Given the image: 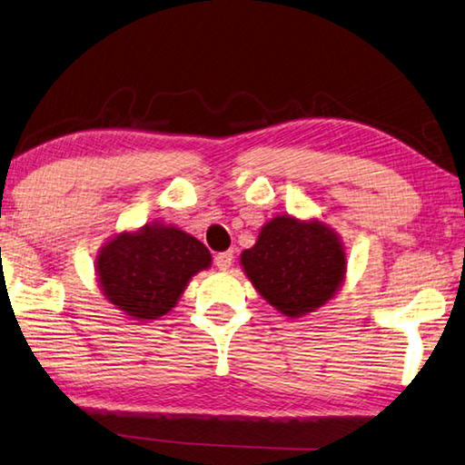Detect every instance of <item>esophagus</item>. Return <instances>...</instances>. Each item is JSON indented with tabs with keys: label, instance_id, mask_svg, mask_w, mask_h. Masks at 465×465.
<instances>
[{
	"label": "esophagus",
	"instance_id": "esophagus-1",
	"mask_svg": "<svg viewBox=\"0 0 465 465\" xmlns=\"http://www.w3.org/2000/svg\"><path fill=\"white\" fill-rule=\"evenodd\" d=\"M233 264V252H222L215 256V266L219 270H230Z\"/></svg>",
	"mask_w": 465,
	"mask_h": 465
}]
</instances>
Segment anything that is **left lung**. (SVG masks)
I'll use <instances>...</instances> for the list:
<instances>
[{"instance_id": "left-lung-1", "label": "left lung", "mask_w": 465, "mask_h": 465, "mask_svg": "<svg viewBox=\"0 0 465 465\" xmlns=\"http://www.w3.org/2000/svg\"><path fill=\"white\" fill-rule=\"evenodd\" d=\"M240 264L262 299L291 319L327 305L348 272L343 242L333 227L292 215H276L262 225Z\"/></svg>"}]
</instances>
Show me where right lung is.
Instances as JSON below:
<instances>
[{
    "instance_id": "add662e5",
    "label": "right lung",
    "mask_w": 465,
    "mask_h": 465,
    "mask_svg": "<svg viewBox=\"0 0 465 465\" xmlns=\"http://www.w3.org/2000/svg\"><path fill=\"white\" fill-rule=\"evenodd\" d=\"M209 266L211 254L203 242L164 223L115 233L95 256L104 297L136 321L160 319L173 311L191 278Z\"/></svg>"
}]
</instances>
